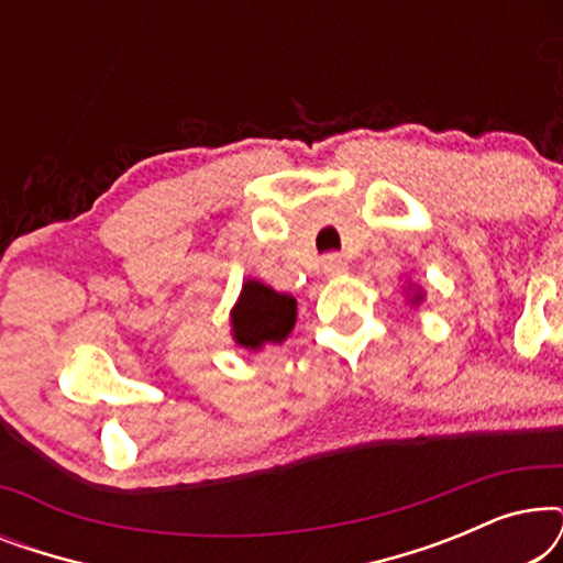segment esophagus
I'll return each mask as SVG.
<instances>
[{"instance_id": "1", "label": "esophagus", "mask_w": 563, "mask_h": 563, "mask_svg": "<svg viewBox=\"0 0 563 563\" xmlns=\"http://www.w3.org/2000/svg\"><path fill=\"white\" fill-rule=\"evenodd\" d=\"M322 272H325L328 276H338L345 272V261L338 256V253H328L325 258H322Z\"/></svg>"}]
</instances>
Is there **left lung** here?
Segmentation results:
<instances>
[{
	"instance_id": "obj_1",
	"label": "left lung",
	"mask_w": 563,
	"mask_h": 563,
	"mask_svg": "<svg viewBox=\"0 0 563 563\" xmlns=\"http://www.w3.org/2000/svg\"><path fill=\"white\" fill-rule=\"evenodd\" d=\"M412 291H415V295H412V302H415V305H418V302H420V299H422V291H420V289H412Z\"/></svg>"
}]
</instances>
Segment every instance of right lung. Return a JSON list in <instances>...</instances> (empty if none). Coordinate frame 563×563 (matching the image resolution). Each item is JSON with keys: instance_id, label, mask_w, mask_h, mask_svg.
I'll list each match as a JSON object with an SVG mask.
<instances>
[{"instance_id": "1", "label": "right lung", "mask_w": 563, "mask_h": 563, "mask_svg": "<svg viewBox=\"0 0 563 563\" xmlns=\"http://www.w3.org/2000/svg\"><path fill=\"white\" fill-rule=\"evenodd\" d=\"M297 322V299L282 295L266 284L249 279L230 312L233 341L249 351H261L268 343L287 341Z\"/></svg>"}]
</instances>
